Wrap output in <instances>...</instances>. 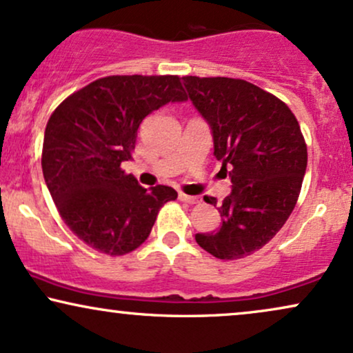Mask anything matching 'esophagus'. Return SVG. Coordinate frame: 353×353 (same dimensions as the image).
Here are the masks:
<instances>
[{
  "instance_id": "1",
  "label": "esophagus",
  "mask_w": 353,
  "mask_h": 353,
  "mask_svg": "<svg viewBox=\"0 0 353 353\" xmlns=\"http://www.w3.org/2000/svg\"><path fill=\"white\" fill-rule=\"evenodd\" d=\"M178 198H180V201L188 203V204H198L199 201H201L198 196H188V194H185V193L178 194Z\"/></svg>"
}]
</instances>
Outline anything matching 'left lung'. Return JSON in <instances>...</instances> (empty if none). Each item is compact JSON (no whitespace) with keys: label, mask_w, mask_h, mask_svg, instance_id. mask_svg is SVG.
<instances>
[{"label":"left lung","mask_w":353,"mask_h":353,"mask_svg":"<svg viewBox=\"0 0 353 353\" xmlns=\"http://www.w3.org/2000/svg\"><path fill=\"white\" fill-rule=\"evenodd\" d=\"M183 85L210 124L214 157L232 183L219 208L221 228L194 239L216 259H242L272 241L294 210L306 173V142L290 108L249 81L183 77Z\"/></svg>","instance_id":"1"}]
</instances>
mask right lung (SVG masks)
<instances>
[{
  "label": "right lung",
  "mask_w": 353,
  "mask_h": 353,
  "mask_svg": "<svg viewBox=\"0 0 353 353\" xmlns=\"http://www.w3.org/2000/svg\"><path fill=\"white\" fill-rule=\"evenodd\" d=\"M181 101L186 93L175 75H114L78 90L52 112L43 180L65 224L94 250L124 255L137 249L160 208L176 199L170 186L143 188L121 163L132 159L143 117Z\"/></svg>",
  "instance_id": "right-lung-1"
}]
</instances>
